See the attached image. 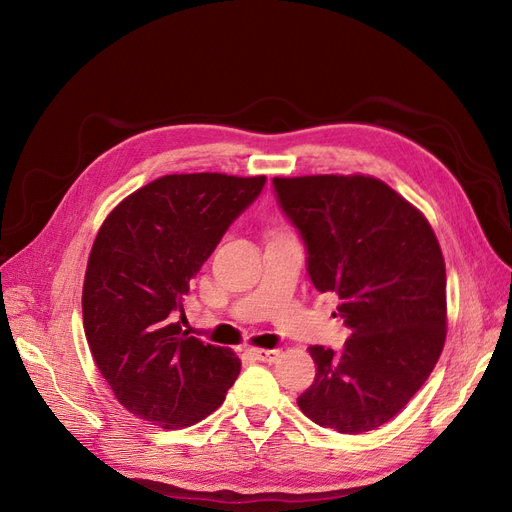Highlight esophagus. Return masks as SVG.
Listing matches in <instances>:
<instances>
[{
    "label": "esophagus",
    "instance_id": "1",
    "mask_svg": "<svg viewBox=\"0 0 512 512\" xmlns=\"http://www.w3.org/2000/svg\"><path fill=\"white\" fill-rule=\"evenodd\" d=\"M253 357L257 359V361H261V363H276L278 361V357H280V351L278 348H253Z\"/></svg>",
    "mask_w": 512,
    "mask_h": 512
}]
</instances>
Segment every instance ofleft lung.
Segmentation results:
<instances>
[{
	"label": "left lung",
	"instance_id": "left-lung-1",
	"mask_svg": "<svg viewBox=\"0 0 512 512\" xmlns=\"http://www.w3.org/2000/svg\"><path fill=\"white\" fill-rule=\"evenodd\" d=\"M278 203L307 249V274L334 292L351 336L309 346L313 384L297 398L321 427L363 434L425 384L446 340V265L438 238L407 199L371 176L274 178Z\"/></svg>",
	"mask_w": 512,
	"mask_h": 512
}]
</instances>
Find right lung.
<instances>
[{"instance_id":"add662e5","label":"right lung","mask_w":512,"mask_h":512,"mask_svg":"<svg viewBox=\"0 0 512 512\" xmlns=\"http://www.w3.org/2000/svg\"><path fill=\"white\" fill-rule=\"evenodd\" d=\"M263 184L265 176H161L97 232L83 286L85 336L120 405L151 425L199 423L238 378L232 351L188 336L176 319L188 282Z\"/></svg>"}]
</instances>
